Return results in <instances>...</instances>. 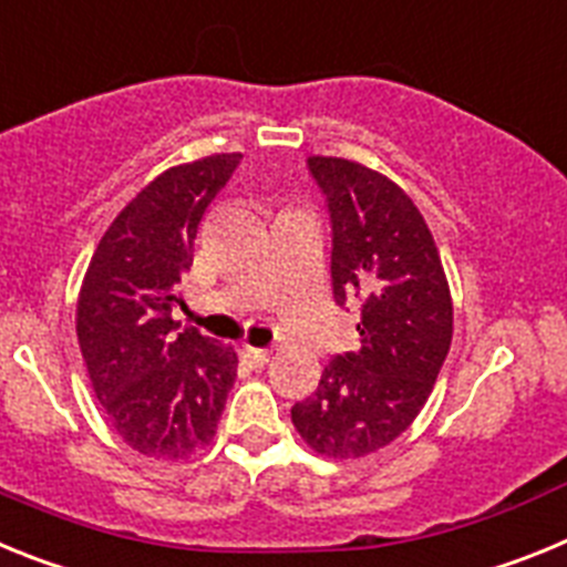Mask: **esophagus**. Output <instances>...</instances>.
<instances>
[{
	"instance_id": "34e87169",
	"label": "esophagus",
	"mask_w": 567,
	"mask_h": 567,
	"mask_svg": "<svg viewBox=\"0 0 567 567\" xmlns=\"http://www.w3.org/2000/svg\"><path fill=\"white\" fill-rule=\"evenodd\" d=\"M240 358L247 360L249 365H255V369H260V365L269 363V349H255V346H244V349H240Z\"/></svg>"
}]
</instances>
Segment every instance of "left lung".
Wrapping results in <instances>:
<instances>
[{"label":"left lung","instance_id":"8db88e82","mask_svg":"<svg viewBox=\"0 0 567 567\" xmlns=\"http://www.w3.org/2000/svg\"><path fill=\"white\" fill-rule=\"evenodd\" d=\"M309 173L332 218L334 300L363 307L360 352L329 360L292 423L323 457L358 460L398 440L432 394L452 346V292L429 224L392 178L332 155H312Z\"/></svg>","mask_w":567,"mask_h":567}]
</instances>
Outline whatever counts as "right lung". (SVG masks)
<instances>
[{"label":"right lung","instance_id":"1","mask_svg":"<svg viewBox=\"0 0 567 567\" xmlns=\"http://www.w3.org/2000/svg\"><path fill=\"white\" fill-rule=\"evenodd\" d=\"M240 153L164 169L115 215L90 258L76 334L90 383L115 434L138 454L184 460L213 443L238 372L233 346L178 332L182 275L195 233Z\"/></svg>","mask_w":567,"mask_h":567}]
</instances>
